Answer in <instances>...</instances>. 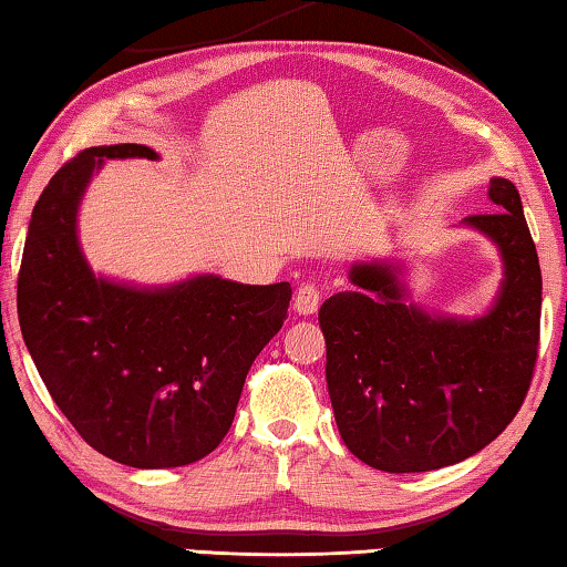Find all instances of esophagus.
Wrapping results in <instances>:
<instances>
[{
	"label": "esophagus",
	"instance_id": "1",
	"mask_svg": "<svg viewBox=\"0 0 567 567\" xmlns=\"http://www.w3.org/2000/svg\"><path fill=\"white\" fill-rule=\"evenodd\" d=\"M318 306H320V290L316 285L302 282L298 290H295V310H298L300 316H312V312L318 310Z\"/></svg>",
	"mask_w": 567,
	"mask_h": 567
}]
</instances>
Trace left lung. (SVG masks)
I'll list each match as a JSON object with an SVG mask.
<instances>
[{"label":"left lung","instance_id":"left-lung-1","mask_svg":"<svg viewBox=\"0 0 567 567\" xmlns=\"http://www.w3.org/2000/svg\"><path fill=\"white\" fill-rule=\"evenodd\" d=\"M488 198L499 208L466 218L504 257L499 300L484 318H430L404 306L386 265H357L359 290L320 306L338 433L371 468L420 473L466 461L504 433L529 392L543 275L517 188L492 177Z\"/></svg>","mask_w":567,"mask_h":567}]
</instances>
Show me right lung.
I'll list each match as a JSON object with an SVG mask.
<instances>
[{"mask_svg":"<svg viewBox=\"0 0 567 567\" xmlns=\"http://www.w3.org/2000/svg\"><path fill=\"white\" fill-rule=\"evenodd\" d=\"M104 157L157 155L145 145L91 147L50 177L17 277L22 338L53 402L94 451L132 468L188 466L229 433L292 287L206 275L137 290L94 277L75 210Z\"/></svg>","mask_w":567,"mask_h":567,"instance_id":"obj_1","label":"right lung"}]
</instances>
